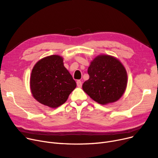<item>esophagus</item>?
<instances>
[{"label":"esophagus","mask_w":158,"mask_h":158,"mask_svg":"<svg viewBox=\"0 0 158 158\" xmlns=\"http://www.w3.org/2000/svg\"><path fill=\"white\" fill-rule=\"evenodd\" d=\"M76 84H77V86L78 88H81L82 87V82H81L80 80H77V82H76Z\"/></svg>","instance_id":"34e87169"}]
</instances>
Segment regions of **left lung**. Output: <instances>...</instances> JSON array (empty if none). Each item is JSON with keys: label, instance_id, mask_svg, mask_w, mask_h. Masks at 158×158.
<instances>
[{"label": "left lung", "instance_id": "8db88e82", "mask_svg": "<svg viewBox=\"0 0 158 158\" xmlns=\"http://www.w3.org/2000/svg\"><path fill=\"white\" fill-rule=\"evenodd\" d=\"M89 78L82 89L95 102L102 105L115 102L125 93L127 73L118 59L108 55L95 57L88 67Z\"/></svg>", "mask_w": 158, "mask_h": 158}]
</instances>
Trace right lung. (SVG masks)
Listing matches in <instances>:
<instances>
[{
    "mask_svg": "<svg viewBox=\"0 0 158 158\" xmlns=\"http://www.w3.org/2000/svg\"><path fill=\"white\" fill-rule=\"evenodd\" d=\"M30 89L38 102L56 108L67 100L76 83L63 63L62 56L44 57L33 66L30 76Z\"/></svg>",
    "mask_w": 158,
    "mask_h": 158,
    "instance_id": "1",
    "label": "right lung"
}]
</instances>
